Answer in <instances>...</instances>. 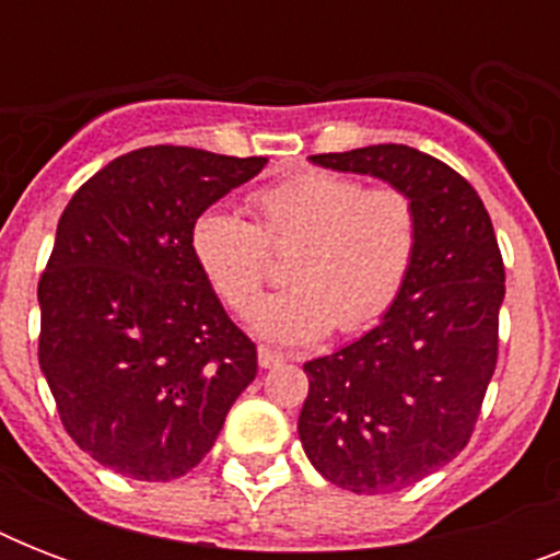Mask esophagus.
Returning a JSON list of instances; mask_svg holds the SVG:
<instances>
[{
  "instance_id": "1",
  "label": "esophagus",
  "mask_w": 560,
  "mask_h": 560,
  "mask_svg": "<svg viewBox=\"0 0 560 560\" xmlns=\"http://www.w3.org/2000/svg\"><path fill=\"white\" fill-rule=\"evenodd\" d=\"M284 354H281V351H272V349H267V346H261V349H258V363H261V369H276V366H281V363H284Z\"/></svg>"
}]
</instances>
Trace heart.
Here are the masks:
<instances>
[{
  "label": "heart",
  "mask_w": 560,
  "mask_h": 560,
  "mask_svg": "<svg viewBox=\"0 0 560 560\" xmlns=\"http://www.w3.org/2000/svg\"><path fill=\"white\" fill-rule=\"evenodd\" d=\"M253 223L229 209L200 211L188 232L194 264L237 316L253 311L272 253L290 249V288L255 307L264 340L305 346L325 334L366 331L407 288L421 249V211L400 186H372L307 168L246 197Z\"/></svg>",
  "instance_id": "heart-1"
}]
</instances>
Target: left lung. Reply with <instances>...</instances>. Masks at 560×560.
<instances>
[{"label": "left lung", "mask_w": 560, "mask_h": 560, "mask_svg": "<svg viewBox=\"0 0 560 560\" xmlns=\"http://www.w3.org/2000/svg\"><path fill=\"white\" fill-rule=\"evenodd\" d=\"M316 165L407 188L421 249L377 328L305 363L299 439L328 482L354 494L416 486L474 435L500 351L505 267L488 209L451 165L407 144L316 153Z\"/></svg>", "instance_id": "1"}]
</instances>
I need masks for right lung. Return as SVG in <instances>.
<instances>
[{
  "mask_svg": "<svg viewBox=\"0 0 560 560\" xmlns=\"http://www.w3.org/2000/svg\"><path fill=\"white\" fill-rule=\"evenodd\" d=\"M264 156L153 144L90 177L57 220L37 284L39 369L66 433L121 477L200 465L255 381V342L194 264V218Z\"/></svg>",
  "mask_w": 560,
  "mask_h": 560,
  "instance_id": "right-lung-1",
  "label": "right lung"
}]
</instances>
